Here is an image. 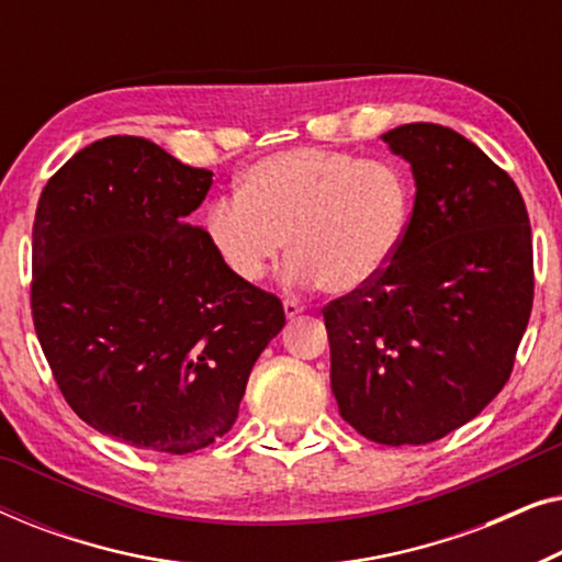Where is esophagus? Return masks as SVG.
I'll return each instance as SVG.
<instances>
[{"mask_svg":"<svg viewBox=\"0 0 562 562\" xmlns=\"http://www.w3.org/2000/svg\"><path fill=\"white\" fill-rule=\"evenodd\" d=\"M304 312V304L299 302V299H283V314H286L289 319H294L296 314Z\"/></svg>","mask_w":562,"mask_h":562,"instance_id":"1","label":"esophagus"}]
</instances>
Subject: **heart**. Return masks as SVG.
Here are the masks:
<instances>
[{
    "label": "heart",
    "instance_id": "1",
    "mask_svg": "<svg viewBox=\"0 0 562 562\" xmlns=\"http://www.w3.org/2000/svg\"><path fill=\"white\" fill-rule=\"evenodd\" d=\"M402 166L345 150L291 148L256 160L204 214V235L233 279L258 283L286 248L291 283L356 294L394 263L412 222Z\"/></svg>",
    "mask_w": 562,
    "mask_h": 562
}]
</instances>
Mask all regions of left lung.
I'll return each mask as SVG.
<instances>
[{"label": "left lung", "mask_w": 562, "mask_h": 562, "mask_svg": "<svg viewBox=\"0 0 562 562\" xmlns=\"http://www.w3.org/2000/svg\"><path fill=\"white\" fill-rule=\"evenodd\" d=\"M412 166L414 210L383 276L325 306L342 419L381 445L463 427L509 381L535 296L532 227L517 183L456 130L381 135Z\"/></svg>", "instance_id": "obj_1"}]
</instances>
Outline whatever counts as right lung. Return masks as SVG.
I'll use <instances>...</instances> for the list:
<instances>
[{
	"label": "right lung",
	"mask_w": 562,
	"mask_h": 562,
	"mask_svg": "<svg viewBox=\"0 0 562 562\" xmlns=\"http://www.w3.org/2000/svg\"><path fill=\"white\" fill-rule=\"evenodd\" d=\"M212 171L114 135L45 183L33 322L60 394L97 432L187 456L229 432L283 306L227 273L189 214Z\"/></svg>",
	"instance_id": "add662e5"
}]
</instances>
